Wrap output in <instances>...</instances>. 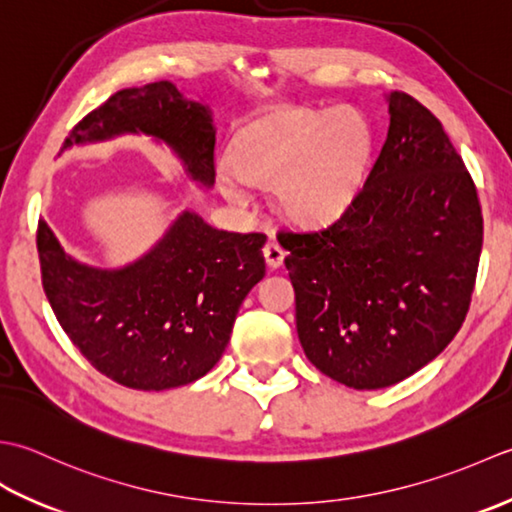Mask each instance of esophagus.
<instances>
[{
  "mask_svg": "<svg viewBox=\"0 0 512 512\" xmlns=\"http://www.w3.org/2000/svg\"><path fill=\"white\" fill-rule=\"evenodd\" d=\"M263 256H265V260H267V267H269V269H278L280 265H283V260H285V249L280 247L278 243L269 241V243L263 247Z\"/></svg>",
  "mask_w": 512,
  "mask_h": 512,
  "instance_id": "1",
  "label": "esophagus"
}]
</instances>
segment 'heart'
Masks as SVG:
<instances>
[{"mask_svg": "<svg viewBox=\"0 0 512 512\" xmlns=\"http://www.w3.org/2000/svg\"><path fill=\"white\" fill-rule=\"evenodd\" d=\"M369 148L367 123L351 108L278 112L238 132L232 168H218L216 183L236 205L249 203L247 183L271 185L291 221L325 225L356 196Z\"/></svg>", "mask_w": 512, "mask_h": 512, "instance_id": "1", "label": "heart"}]
</instances>
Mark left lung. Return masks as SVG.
Masks as SVG:
<instances>
[{
	"mask_svg": "<svg viewBox=\"0 0 512 512\" xmlns=\"http://www.w3.org/2000/svg\"><path fill=\"white\" fill-rule=\"evenodd\" d=\"M389 134L336 223L280 232L309 362L351 389H384L426 367L471 307L484 218L442 123L391 92Z\"/></svg>",
	"mask_w": 512,
	"mask_h": 512,
	"instance_id": "8db88e82",
	"label": "left lung"
}]
</instances>
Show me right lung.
<instances>
[{"label": "right lung", "mask_w": 512, "mask_h": 512, "mask_svg": "<svg viewBox=\"0 0 512 512\" xmlns=\"http://www.w3.org/2000/svg\"><path fill=\"white\" fill-rule=\"evenodd\" d=\"M121 134L165 143L192 181L214 185L212 110L174 83L114 92L72 128L64 150ZM265 241L185 210L148 254L101 269L72 258L46 221L37 227L41 283L61 329L97 371L139 391L183 387L221 360L238 307L265 276Z\"/></svg>", "instance_id": "add662e5"}]
</instances>
